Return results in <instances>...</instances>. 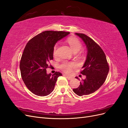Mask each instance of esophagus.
Listing matches in <instances>:
<instances>
[{
    "mask_svg": "<svg viewBox=\"0 0 128 128\" xmlns=\"http://www.w3.org/2000/svg\"><path fill=\"white\" fill-rule=\"evenodd\" d=\"M65 76L67 78V79H68V80H71V79H72V78L71 77V76H67V75H65Z\"/></svg>",
    "mask_w": 128,
    "mask_h": 128,
    "instance_id": "1",
    "label": "esophagus"
}]
</instances>
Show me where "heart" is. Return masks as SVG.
Wrapping results in <instances>:
<instances>
[{"mask_svg":"<svg viewBox=\"0 0 128 128\" xmlns=\"http://www.w3.org/2000/svg\"><path fill=\"white\" fill-rule=\"evenodd\" d=\"M67 42L70 45V47L71 48L72 50L74 52H79L82 47V44L81 42L78 40L76 37H70L68 38L67 40ZM57 46L56 44L54 46V52H53V55L54 56H56V50H57ZM76 66V64L72 62H69L65 61L64 62L62 63L60 67L62 70L63 71L66 73H70L72 71V69Z\"/></svg>","mask_w":128,"mask_h":128,"instance_id":"b5f03b06","label":"heart"}]
</instances>
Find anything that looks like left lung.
<instances>
[{"label": "left lung", "instance_id": "8db88e82", "mask_svg": "<svg viewBox=\"0 0 128 128\" xmlns=\"http://www.w3.org/2000/svg\"><path fill=\"white\" fill-rule=\"evenodd\" d=\"M84 43L87 54L81 73L86 78L80 82L79 87L73 91L77 95H88L96 92L104 83L109 72L105 53L94 41L83 34H75ZM78 79V77H76Z\"/></svg>", "mask_w": 128, "mask_h": 128}]
</instances>
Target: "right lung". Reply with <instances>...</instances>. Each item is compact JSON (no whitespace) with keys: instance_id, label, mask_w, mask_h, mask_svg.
Masks as SVG:
<instances>
[{"instance_id":"1","label":"right lung","mask_w":128,"mask_h":128,"mask_svg":"<svg viewBox=\"0 0 128 128\" xmlns=\"http://www.w3.org/2000/svg\"><path fill=\"white\" fill-rule=\"evenodd\" d=\"M70 34L68 32L46 31L32 38L24 49L20 68L22 78L28 89L36 95L46 96L54 89L58 72L47 74L49 60L53 59L56 42Z\"/></svg>"}]
</instances>
